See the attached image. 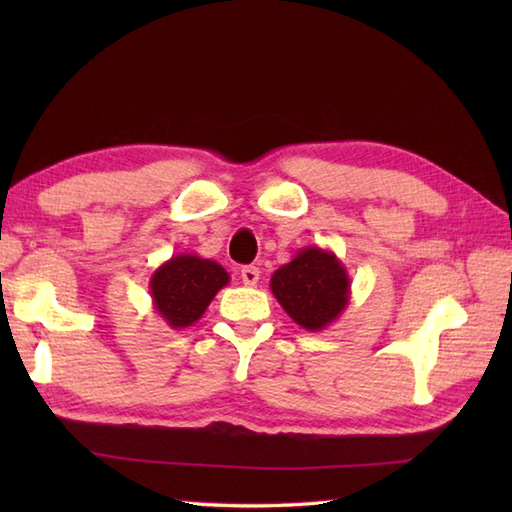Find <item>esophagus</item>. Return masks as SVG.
Here are the masks:
<instances>
[{
    "mask_svg": "<svg viewBox=\"0 0 512 512\" xmlns=\"http://www.w3.org/2000/svg\"><path fill=\"white\" fill-rule=\"evenodd\" d=\"M242 281L246 286H257L259 281V268L255 266H244L242 268Z\"/></svg>",
    "mask_w": 512,
    "mask_h": 512,
    "instance_id": "obj_1",
    "label": "esophagus"
}]
</instances>
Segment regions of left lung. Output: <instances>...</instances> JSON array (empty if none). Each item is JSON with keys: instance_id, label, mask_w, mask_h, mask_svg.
Listing matches in <instances>:
<instances>
[{"instance_id": "obj_1", "label": "left lung", "mask_w": 512, "mask_h": 512, "mask_svg": "<svg viewBox=\"0 0 512 512\" xmlns=\"http://www.w3.org/2000/svg\"><path fill=\"white\" fill-rule=\"evenodd\" d=\"M352 281L332 250L306 246L292 262L275 270L270 290L288 317L308 332H321L350 303Z\"/></svg>"}]
</instances>
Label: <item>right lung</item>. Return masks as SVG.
<instances>
[{
    "label": "right lung",
    "mask_w": 512,
    "mask_h": 512,
    "mask_svg": "<svg viewBox=\"0 0 512 512\" xmlns=\"http://www.w3.org/2000/svg\"><path fill=\"white\" fill-rule=\"evenodd\" d=\"M226 268L213 259L180 253L160 264L149 279L154 310L169 328L182 330L198 321L213 297L228 286Z\"/></svg>",
    "instance_id": "obj_1"
}]
</instances>
